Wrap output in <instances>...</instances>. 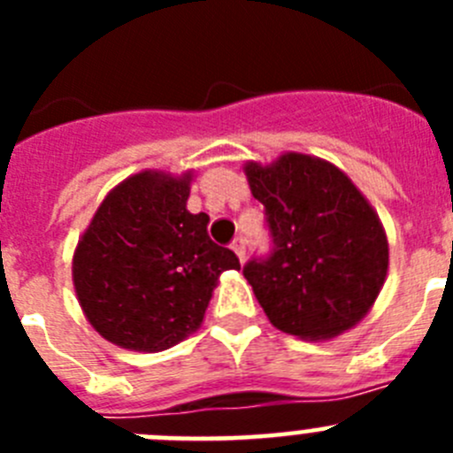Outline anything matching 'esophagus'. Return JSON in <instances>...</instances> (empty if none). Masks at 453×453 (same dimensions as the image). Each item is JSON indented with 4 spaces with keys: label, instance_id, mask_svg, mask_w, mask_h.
<instances>
[{
    "label": "esophagus",
    "instance_id": "esophagus-1",
    "mask_svg": "<svg viewBox=\"0 0 453 453\" xmlns=\"http://www.w3.org/2000/svg\"><path fill=\"white\" fill-rule=\"evenodd\" d=\"M231 250L235 251V256H238V258H240V263H245V258H247V242H245V238H242V235H238V238H235L234 242H231Z\"/></svg>",
    "mask_w": 453,
    "mask_h": 453
}]
</instances>
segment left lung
Segmentation results:
<instances>
[{
	"label": "left lung",
	"instance_id": "1",
	"mask_svg": "<svg viewBox=\"0 0 453 453\" xmlns=\"http://www.w3.org/2000/svg\"><path fill=\"white\" fill-rule=\"evenodd\" d=\"M272 247L242 267L276 329L308 340L351 329L379 297L388 240L374 208L335 165L286 154L245 167Z\"/></svg>",
	"mask_w": 453,
	"mask_h": 453
}]
</instances>
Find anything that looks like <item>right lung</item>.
Masks as SVG:
<instances>
[{"label": "right lung", "mask_w": 453, "mask_h": 453, "mask_svg": "<svg viewBox=\"0 0 453 453\" xmlns=\"http://www.w3.org/2000/svg\"><path fill=\"white\" fill-rule=\"evenodd\" d=\"M190 177L140 172L108 192L74 254L83 313L124 349L163 351L199 329L229 247L208 235V215L188 213Z\"/></svg>", "instance_id": "1"}]
</instances>
